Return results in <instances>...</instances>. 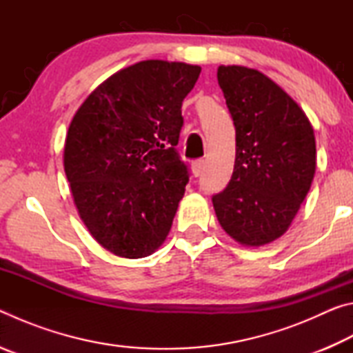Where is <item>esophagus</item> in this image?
Masks as SVG:
<instances>
[{
  "mask_svg": "<svg viewBox=\"0 0 353 353\" xmlns=\"http://www.w3.org/2000/svg\"><path fill=\"white\" fill-rule=\"evenodd\" d=\"M191 170H193V176L194 177H199L202 170H204V160H202V159L194 160V162L191 163Z\"/></svg>",
  "mask_w": 353,
  "mask_h": 353,
  "instance_id": "34e87169",
  "label": "esophagus"
}]
</instances>
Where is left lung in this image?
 <instances>
[{
	"label": "left lung",
	"mask_w": 353,
	"mask_h": 353,
	"mask_svg": "<svg viewBox=\"0 0 353 353\" xmlns=\"http://www.w3.org/2000/svg\"><path fill=\"white\" fill-rule=\"evenodd\" d=\"M218 83L235 124L234 174L213 207L219 224L243 246L282 236L308 194L316 141L308 118L276 82L254 68L221 65Z\"/></svg>",
	"instance_id": "8db88e82"
}]
</instances>
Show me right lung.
I'll use <instances>...</instances> for the list:
<instances>
[{
	"instance_id": "add662e5",
	"label": "right lung",
	"mask_w": 353,
	"mask_h": 353,
	"mask_svg": "<svg viewBox=\"0 0 353 353\" xmlns=\"http://www.w3.org/2000/svg\"><path fill=\"white\" fill-rule=\"evenodd\" d=\"M198 65L143 61L112 74L71 119L65 174L82 223L104 249L143 259L162 246L188 183L176 151Z\"/></svg>"
}]
</instances>
